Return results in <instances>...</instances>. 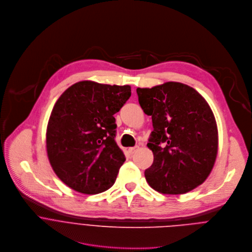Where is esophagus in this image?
<instances>
[{"label": "esophagus", "instance_id": "34e87169", "mask_svg": "<svg viewBox=\"0 0 252 252\" xmlns=\"http://www.w3.org/2000/svg\"><path fill=\"white\" fill-rule=\"evenodd\" d=\"M138 149V147H135V148H129L128 149V152L130 153V155H133L135 152H136V150Z\"/></svg>", "mask_w": 252, "mask_h": 252}]
</instances>
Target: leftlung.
Returning a JSON list of instances; mask_svg holds the SVG:
<instances>
[{"instance_id":"left-lung-1","label":"left lung","mask_w":252,"mask_h":252,"mask_svg":"<svg viewBox=\"0 0 252 252\" xmlns=\"http://www.w3.org/2000/svg\"><path fill=\"white\" fill-rule=\"evenodd\" d=\"M137 93L154 125L148 144L154 163L145 171L148 184L163 194L192 190L209 176L218 153L210 105L196 90L180 82L138 88Z\"/></svg>"}]
</instances>
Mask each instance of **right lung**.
I'll return each mask as SVG.
<instances>
[{"instance_id":"1","label":"right lung","mask_w":252,"mask_h":252,"mask_svg":"<svg viewBox=\"0 0 252 252\" xmlns=\"http://www.w3.org/2000/svg\"><path fill=\"white\" fill-rule=\"evenodd\" d=\"M131 96V86L84 80L67 88L55 103L47 132L50 164L70 189L102 192L126 160L115 142L114 114Z\"/></svg>"}]
</instances>
